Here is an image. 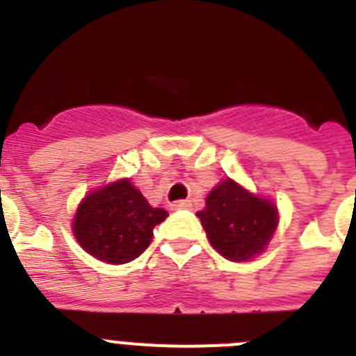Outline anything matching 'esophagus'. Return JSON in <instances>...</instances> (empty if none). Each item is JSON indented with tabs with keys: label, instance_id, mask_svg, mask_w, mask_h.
I'll use <instances>...</instances> for the list:
<instances>
[{
	"label": "esophagus",
	"instance_id": "34e87169",
	"mask_svg": "<svg viewBox=\"0 0 356 356\" xmlns=\"http://www.w3.org/2000/svg\"><path fill=\"white\" fill-rule=\"evenodd\" d=\"M172 210H191L193 209V203L188 200H180V201H175L171 205Z\"/></svg>",
	"mask_w": 356,
	"mask_h": 356
}]
</instances>
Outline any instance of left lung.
Masks as SVG:
<instances>
[{"mask_svg":"<svg viewBox=\"0 0 356 356\" xmlns=\"http://www.w3.org/2000/svg\"><path fill=\"white\" fill-rule=\"evenodd\" d=\"M197 217L210 244L232 262L262 253L278 225V210L271 201L253 196L229 178L209 194Z\"/></svg>","mask_w":356,"mask_h":356,"instance_id":"obj_1","label":"left lung"}]
</instances>
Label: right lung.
Returning a JSON list of instances; mask_svg holds the SVG:
<instances>
[{
  "instance_id": "1",
  "label": "right lung",
  "mask_w": 356,
  "mask_h": 356,
  "mask_svg": "<svg viewBox=\"0 0 356 356\" xmlns=\"http://www.w3.org/2000/svg\"><path fill=\"white\" fill-rule=\"evenodd\" d=\"M168 216L163 209H153L130 180H121L87 194L76 210L72 232L97 260L127 264L144 253L153 228Z\"/></svg>"
}]
</instances>
